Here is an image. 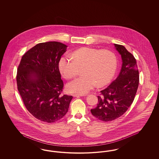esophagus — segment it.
Listing matches in <instances>:
<instances>
[{
  "instance_id": "esophagus-1",
  "label": "esophagus",
  "mask_w": 159,
  "mask_h": 159,
  "mask_svg": "<svg viewBox=\"0 0 159 159\" xmlns=\"http://www.w3.org/2000/svg\"><path fill=\"white\" fill-rule=\"evenodd\" d=\"M73 96L74 97H82V96H84V95H83V94H77V93H75V94L73 95Z\"/></svg>"
}]
</instances>
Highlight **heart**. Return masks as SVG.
Returning <instances> with one entry per match:
<instances>
[{
	"label": "heart",
	"mask_w": 159,
	"mask_h": 159,
	"mask_svg": "<svg viewBox=\"0 0 159 159\" xmlns=\"http://www.w3.org/2000/svg\"><path fill=\"white\" fill-rule=\"evenodd\" d=\"M58 66L62 75L67 79L75 77L83 67V76L69 82L67 89L71 93L84 94L97 84L102 86L111 80L117 68V59L110 50L84 47L75 51L72 56H62Z\"/></svg>",
	"instance_id": "1"
}]
</instances>
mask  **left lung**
<instances>
[{
	"mask_svg": "<svg viewBox=\"0 0 159 159\" xmlns=\"http://www.w3.org/2000/svg\"><path fill=\"white\" fill-rule=\"evenodd\" d=\"M121 55L122 66L118 77L98 96L97 107L92 114L103 121L114 120L121 116L133 102L138 88L139 76L134 55L121 45L114 44Z\"/></svg>",
	"mask_w": 159,
	"mask_h": 159,
	"instance_id": "obj_1",
	"label": "left lung"
}]
</instances>
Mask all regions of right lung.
Instances as JSON below:
<instances>
[{"label": "right lung", "instance_id": "right-lung-1", "mask_svg": "<svg viewBox=\"0 0 159 159\" xmlns=\"http://www.w3.org/2000/svg\"><path fill=\"white\" fill-rule=\"evenodd\" d=\"M67 46L40 43L24 53L17 69V89L27 110L40 121L53 123L68 111L71 95H64L58 63Z\"/></svg>", "mask_w": 159, "mask_h": 159}]
</instances>
